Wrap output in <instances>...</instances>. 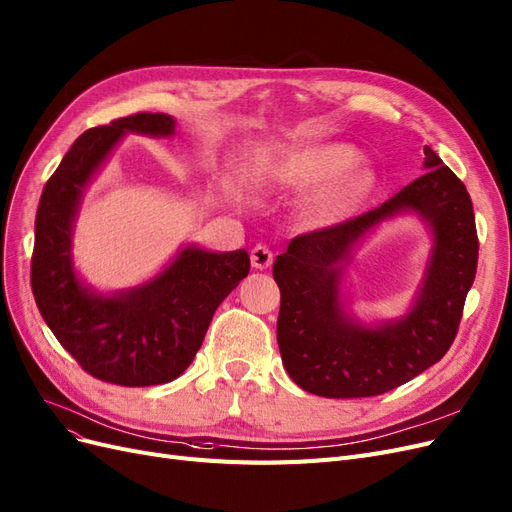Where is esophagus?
Returning <instances> with one entry per match:
<instances>
[{
    "mask_svg": "<svg viewBox=\"0 0 512 512\" xmlns=\"http://www.w3.org/2000/svg\"><path fill=\"white\" fill-rule=\"evenodd\" d=\"M250 260H252L254 269H260V271L269 269L273 264V252L267 248V245L258 243L256 248H252V252H250Z\"/></svg>",
    "mask_w": 512,
    "mask_h": 512,
    "instance_id": "1",
    "label": "esophagus"
}]
</instances>
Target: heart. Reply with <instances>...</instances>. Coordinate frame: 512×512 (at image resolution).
I'll use <instances>...</instances> for the list:
<instances>
[{
    "label": "heart",
    "instance_id": "obj_1",
    "mask_svg": "<svg viewBox=\"0 0 512 512\" xmlns=\"http://www.w3.org/2000/svg\"><path fill=\"white\" fill-rule=\"evenodd\" d=\"M358 150L339 142L296 146L260 163V178L279 188H315L301 203L298 218L313 231L332 228L351 218L373 195L375 173L354 167Z\"/></svg>",
    "mask_w": 512,
    "mask_h": 512
}]
</instances>
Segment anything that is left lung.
Returning <instances> with one entry per match:
<instances>
[{
  "label": "left lung",
  "mask_w": 512,
  "mask_h": 512,
  "mask_svg": "<svg viewBox=\"0 0 512 512\" xmlns=\"http://www.w3.org/2000/svg\"><path fill=\"white\" fill-rule=\"evenodd\" d=\"M424 175L364 216L290 241L273 277L281 292L277 343L290 379L324 398L390 392L451 347L477 273L479 241L466 186L424 148ZM413 213L431 231L427 271L408 313L366 325L348 311L346 264L383 221Z\"/></svg>",
  "instance_id": "left-lung-1"
}]
</instances>
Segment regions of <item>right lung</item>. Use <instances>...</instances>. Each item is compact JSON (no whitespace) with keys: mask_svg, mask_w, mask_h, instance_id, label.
I'll list each match as a JSON object with an SVG mask.
<instances>
[{"mask_svg":"<svg viewBox=\"0 0 512 512\" xmlns=\"http://www.w3.org/2000/svg\"><path fill=\"white\" fill-rule=\"evenodd\" d=\"M173 137L169 114H133L84 131L46 182L35 216L31 288L44 322L93 377L144 387L178 379L195 360L211 317L250 273L245 250L211 252L186 243L144 284L101 292L74 264L80 203L120 139Z\"/></svg>","mask_w":512,"mask_h":512,"instance_id":"1","label":"right lung"}]
</instances>
